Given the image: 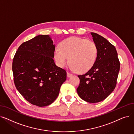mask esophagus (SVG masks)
I'll use <instances>...</instances> for the list:
<instances>
[{
  "mask_svg": "<svg viewBox=\"0 0 134 134\" xmlns=\"http://www.w3.org/2000/svg\"><path fill=\"white\" fill-rule=\"evenodd\" d=\"M72 75H73L72 74H71V73H69V72H67V76L68 77H71Z\"/></svg>",
  "mask_w": 134,
  "mask_h": 134,
  "instance_id": "34e87169",
  "label": "esophagus"
}]
</instances>
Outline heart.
<instances>
[{
	"instance_id": "1",
	"label": "heart",
	"mask_w": 134,
	"mask_h": 134,
	"mask_svg": "<svg viewBox=\"0 0 134 134\" xmlns=\"http://www.w3.org/2000/svg\"><path fill=\"white\" fill-rule=\"evenodd\" d=\"M98 55V48L95 42L77 37L64 39L59 48L54 51V59L57 65L64 67L68 62L69 68L84 73L94 66Z\"/></svg>"
}]
</instances>
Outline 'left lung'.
I'll return each instance as SVG.
<instances>
[{
  "mask_svg": "<svg viewBox=\"0 0 134 134\" xmlns=\"http://www.w3.org/2000/svg\"><path fill=\"white\" fill-rule=\"evenodd\" d=\"M98 48L95 63L85 74L78 75L80 84L77 89L79 97L89 103L106 98L114 90L120 69V62L114 46L95 33H91Z\"/></svg>",
  "mask_w": 134,
  "mask_h": 134,
  "instance_id": "1",
  "label": "left lung"
}]
</instances>
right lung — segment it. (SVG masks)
<instances>
[{
	"label": "right lung",
	"instance_id": "obj_1",
	"mask_svg": "<svg viewBox=\"0 0 134 134\" xmlns=\"http://www.w3.org/2000/svg\"><path fill=\"white\" fill-rule=\"evenodd\" d=\"M55 49L49 36L39 35L23 43L14 56L12 69L15 86L34 105L51 104L66 80V71L57 66L53 59Z\"/></svg>",
	"mask_w": 134,
	"mask_h": 134
}]
</instances>
